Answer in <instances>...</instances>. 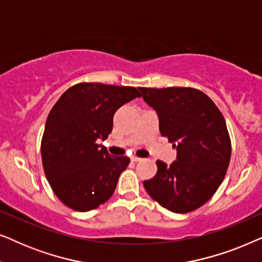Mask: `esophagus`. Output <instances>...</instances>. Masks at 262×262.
<instances>
[{"label":"esophagus","instance_id":"1","mask_svg":"<svg viewBox=\"0 0 262 262\" xmlns=\"http://www.w3.org/2000/svg\"><path fill=\"white\" fill-rule=\"evenodd\" d=\"M143 159H141V157H137V156H134V157H131V161L132 162H141Z\"/></svg>","mask_w":262,"mask_h":262}]
</instances>
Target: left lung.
Segmentation results:
<instances>
[{"instance_id": "8db88e82", "label": "left lung", "mask_w": 262, "mask_h": 262, "mask_svg": "<svg viewBox=\"0 0 262 262\" xmlns=\"http://www.w3.org/2000/svg\"><path fill=\"white\" fill-rule=\"evenodd\" d=\"M138 89L159 116L161 135L177 149V161H157L156 175L143 185L164 209L191 212L214 194L227 173L231 143L224 117L198 89Z\"/></svg>"}]
</instances>
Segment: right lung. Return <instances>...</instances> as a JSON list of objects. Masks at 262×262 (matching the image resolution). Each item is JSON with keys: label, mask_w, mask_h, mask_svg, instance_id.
<instances>
[{"label": "right lung", "mask_w": 262, "mask_h": 262, "mask_svg": "<svg viewBox=\"0 0 262 262\" xmlns=\"http://www.w3.org/2000/svg\"><path fill=\"white\" fill-rule=\"evenodd\" d=\"M139 96L135 87L83 82L64 92L50 111L41 160L64 205L87 212L112 196L130 159L110 155L98 142L112 132L116 111Z\"/></svg>", "instance_id": "right-lung-1"}]
</instances>
